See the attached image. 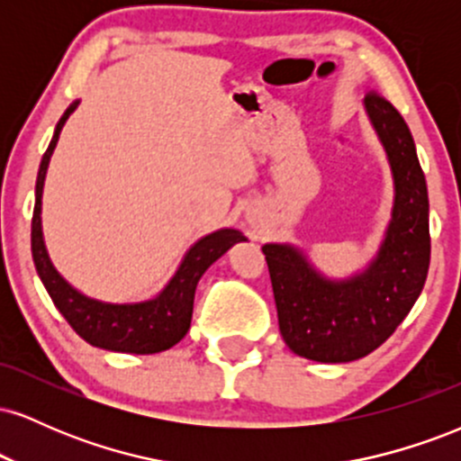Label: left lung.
Segmentation results:
<instances>
[{
  "instance_id": "left-lung-1",
  "label": "left lung",
  "mask_w": 461,
  "mask_h": 461,
  "mask_svg": "<svg viewBox=\"0 0 461 461\" xmlns=\"http://www.w3.org/2000/svg\"><path fill=\"white\" fill-rule=\"evenodd\" d=\"M364 108L394 177L393 221L377 258L366 271L333 282L297 247H262L284 342L314 362H353L382 347L410 314L429 271V197L414 139L379 93H368Z\"/></svg>"
}]
</instances>
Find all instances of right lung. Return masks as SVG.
<instances>
[{"label":"right lung","mask_w":461,"mask_h":461,"mask_svg":"<svg viewBox=\"0 0 461 461\" xmlns=\"http://www.w3.org/2000/svg\"><path fill=\"white\" fill-rule=\"evenodd\" d=\"M77 104L79 102H73L67 113L60 116L54 139L41 160L39 177H36L34 216H32L34 267L56 308L73 327V331L84 338L88 345L105 348V351L134 353V356L167 351L177 345L190 330L194 290H197L201 275L208 271L210 264L219 260L227 249L234 247L236 242L247 240V238L238 230H219L201 238L188 249L171 282L164 285L156 299L140 301V303H104V301L88 299L86 294L77 293L51 264L43 240V227H41V199H43L47 167H50L56 142L60 139L62 125L67 123L68 114L77 108Z\"/></svg>","instance_id":"right-lung-1"}]
</instances>
